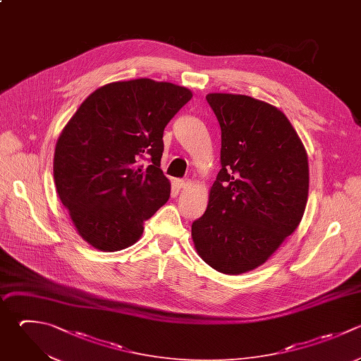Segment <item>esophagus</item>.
I'll return each mask as SVG.
<instances>
[{
    "label": "esophagus",
    "mask_w": 361,
    "mask_h": 361,
    "mask_svg": "<svg viewBox=\"0 0 361 361\" xmlns=\"http://www.w3.org/2000/svg\"><path fill=\"white\" fill-rule=\"evenodd\" d=\"M188 185H189V180H188V179H176V180H175V186H176L178 189H185Z\"/></svg>",
    "instance_id": "esophagus-1"
}]
</instances>
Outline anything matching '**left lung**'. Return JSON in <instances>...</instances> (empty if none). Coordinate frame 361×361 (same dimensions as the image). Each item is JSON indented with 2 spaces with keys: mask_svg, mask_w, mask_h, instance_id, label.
Listing matches in <instances>:
<instances>
[{
  "mask_svg": "<svg viewBox=\"0 0 361 361\" xmlns=\"http://www.w3.org/2000/svg\"><path fill=\"white\" fill-rule=\"evenodd\" d=\"M221 130V169L192 223L202 259L237 275L257 268L290 235L309 189L306 151L282 111L243 94L206 96Z\"/></svg>",
  "mask_w": 361,
  "mask_h": 361,
  "instance_id": "1",
  "label": "left lung"
}]
</instances>
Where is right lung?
<instances>
[{"label":"right lung","instance_id":"obj_1","mask_svg":"<svg viewBox=\"0 0 361 361\" xmlns=\"http://www.w3.org/2000/svg\"><path fill=\"white\" fill-rule=\"evenodd\" d=\"M190 99V90L166 82H116L93 92L63 128L54 158L56 190L94 248L130 247L168 202L171 185L159 168L164 130Z\"/></svg>","mask_w":361,"mask_h":361}]
</instances>
